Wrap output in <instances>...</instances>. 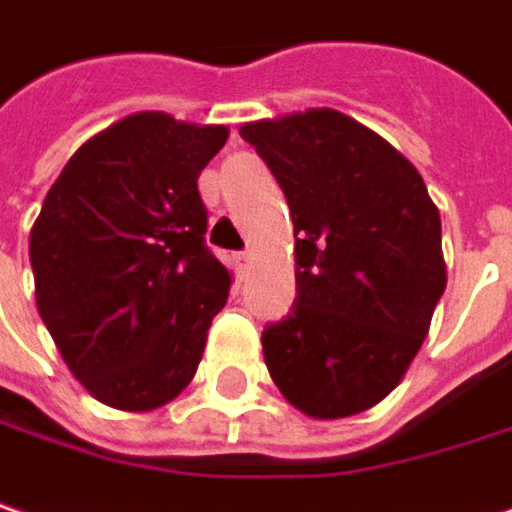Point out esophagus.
I'll list each match as a JSON object with an SVG mask.
<instances>
[{"mask_svg":"<svg viewBox=\"0 0 512 512\" xmlns=\"http://www.w3.org/2000/svg\"><path fill=\"white\" fill-rule=\"evenodd\" d=\"M234 260H237V269H240V275H246V272L252 269V263H255L252 252H240V255L234 257Z\"/></svg>","mask_w":512,"mask_h":512,"instance_id":"obj_1","label":"esophagus"}]
</instances>
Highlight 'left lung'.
Segmentation results:
<instances>
[{"instance_id": "8db88e82", "label": "left lung", "mask_w": 512, "mask_h": 512, "mask_svg": "<svg viewBox=\"0 0 512 512\" xmlns=\"http://www.w3.org/2000/svg\"><path fill=\"white\" fill-rule=\"evenodd\" d=\"M240 136L295 223L298 298L263 330L269 376L313 420L368 411L406 376L446 289L440 211L420 170L339 109L260 118Z\"/></svg>"}]
</instances>
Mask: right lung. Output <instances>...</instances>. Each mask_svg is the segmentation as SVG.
Wrapping results in <instances>:
<instances>
[{"label":"right lung","instance_id":"obj_1","mask_svg":"<svg viewBox=\"0 0 512 512\" xmlns=\"http://www.w3.org/2000/svg\"><path fill=\"white\" fill-rule=\"evenodd\" d=\"M226 138L223 124L133 112L83 141L48 188L28 240L37 310L104 406L153 411L194 379L231 286L196 188Z\"/></svg>","mask_w":512,"mask_h":512}]
</instances>
